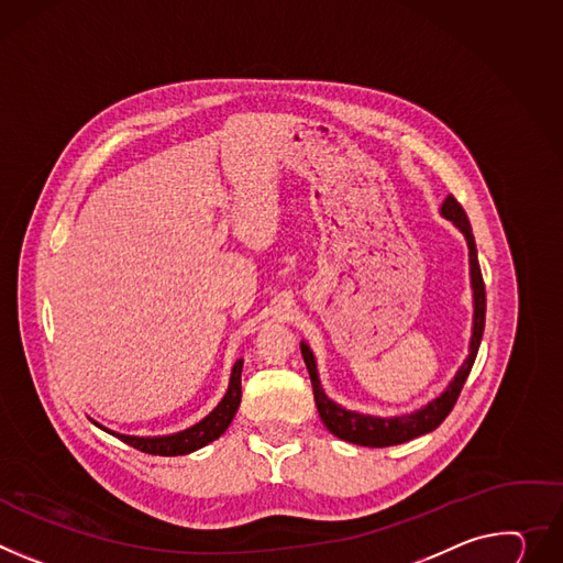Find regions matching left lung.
Here are the masks:
<instances>
[{
    "label": "left lung",
    "instance_id": "8db88e82",
    "mask_svg": "<svg viewBox=\"0 0 563 563\" xmlns=\"http://www.w3.org/2000/svg\"><path fill=\"white\" fill-rule=\"evenodd\" d=\"M440 216L444 220L453 222V227L465 235L467 249H470V278H472V296H474V317H472V336H470L467 360L463 362V366L455 371L453 379L446 384V388L438 397H433L431 401L416 408V411H411V413L382 418V416H368V413H360V411H350V408H345V406L336 404L332 397H328L323 386H321V379H319L317 356H314V352L308 343L300 341V354H302L305 366H308V373H310V379H312L319 416H321L323 424L328 427V431L334 433L339 440H345V442H352V444H362V446H393V444L408 442V440H413L418 435H424V433L438 429L444 422V418L451 413V408H453L460 390H463V386H465V382L472 373V366L476 362V354H478V347H481L483 330H485V285H483V274H481V265H478L476 240H474L467 213L455 201L453 195L444 197L442 207H440Z\"/></svg>",
    "mask_w": 563,
    "mask_h": 563
}]
</instances>
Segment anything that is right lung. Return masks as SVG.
<instances>
[{
    "label": "right lung",
    "instance_id": "add662e5",
    "mask_svg": "<svg viewBox=\"0 0 563 563\" xmlns=\"http://www.w3.org/2000/svg\"><path fill=\"white\" fill-rule=\"evenodd\" d=\"M242 360H238L231 368V379H229V388L224 393V397L220 399V404L213 408V411L199 420L197 424L177 431V433H168V435H128V433H119L112 431L103 424H98L96 420H91L98 429L108 431L110 435L123 440L125 444L152 453V455H184V453H192L201 446H207L209 442L218 440L229 424L233 422L235 413H238V406L242 399Z\"/></svg>",
    "mask_w": 563,
    "mask_h": 563
}]
</instances>
